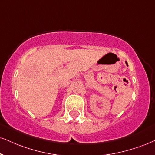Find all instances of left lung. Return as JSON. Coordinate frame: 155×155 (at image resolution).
<instances>
[{
  "instance_id": "1",
  "label": "left lung",
  "mask_w": 155,
  "mask_h": 155,
  "mask_svg": "<svg viewBox=\"0 0 155 155\" xmlns=\"http://www.w3.org/2000/svg\"><path fill=\"white\" fill-rule=\"evenodd\" d=\"M126 65H127V66H128V63H127V62H126Z\"/></svg>"
}]
</instances>
